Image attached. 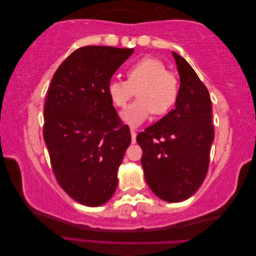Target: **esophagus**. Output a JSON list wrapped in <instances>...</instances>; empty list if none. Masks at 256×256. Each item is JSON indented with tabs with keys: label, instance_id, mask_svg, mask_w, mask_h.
Returning <instances> with one entry per match:
<instances>
[{
	"label": "esophagus",
	"instance_id": "1",
	"mask_svg": "<svg viewBox=\"0 0 256 256\" xmlns=\"http://www.w3.org/2000/svg\"><path fill=\"white\" fill-rule=\"evenodd\" d=\"M130 134H132V142L136 144V137H137V132L134 128L130 129Z\"/></svg>",
	"mask_w": 256,
	"mask_h": 256
}]
</instances>
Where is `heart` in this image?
Masks as SVG:
<instances>
[{
  "label": "heart",
  "mask_w": 256,
  "mask_h": 256,
  "mask_svg": "<svg viewBox=\"0 0 256 256\" xmlns=\"http://www.w3.org/2000/svg\"><path fill=\"white\" fill-rule=\"evenodd\" d=\"M126 76L127 80H114L107 88L112 102L119 108L126 106L137 92V100L120 114L122 122L136 127L152 112L162 116L174 107L179 98V80L160 60L144 57L128 67Z\"/></svg>",
  "instance_id": "b5f03b06"
}]
</instances>
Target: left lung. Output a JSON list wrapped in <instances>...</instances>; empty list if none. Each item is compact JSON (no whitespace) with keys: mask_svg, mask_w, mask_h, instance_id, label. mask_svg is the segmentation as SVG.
Listing matches in <instances>:
<instances>
[{"mask_svg":"<svg viewBox=\"0 0 256 256\" xmlns=\"http://www.w3.org/2000/svg\"><path fill=\"white\" fill-rule=\"evenodd\" d=\"M180 76L174 108L137 136L144 179L166 202L186 200L204 180L214 139L211 98L184 57L172 52Z\"/></svg>","mask_w":256,"mask_h":256,"instance_id":"obj_1","label":"left lung"}]
</instances>
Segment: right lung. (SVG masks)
<instances>
[{"label":"right lung","instance_id":"1","mask_svg":"<svg viewBox=\"0 0 256 256\" xmlns=\"http://www.w3.org/2000/svg\"><path fill=\"white\" fill-rule=\"evenodd\" d=\"M132 53L134 48L84 46L62 62L50 82L44 140L57 182L80 204L102 206L117 188L132 136L107 88Z\"/></svg>","mask_w":256,"mask_h":256}]
</instances>
